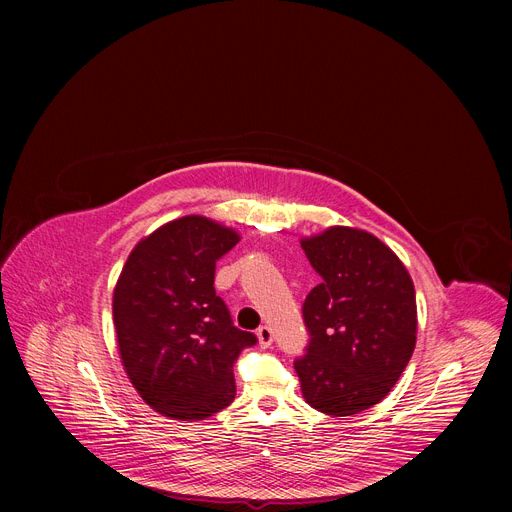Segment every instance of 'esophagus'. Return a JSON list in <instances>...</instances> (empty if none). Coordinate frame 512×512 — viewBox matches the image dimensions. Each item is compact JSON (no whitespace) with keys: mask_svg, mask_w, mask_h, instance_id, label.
Returning a JSON list of instances; mask_svg holds the SVG:
<instances>
[{"mask_svg":"<svg viewBox=\"0 0 512 512\" xmlns=\"http://www.w3.org/2000/svg\"><path fill=\"white\" fill-rule=\"evenodd\" d=\"M257 338H259V344L263 348H267V346L272 344V340H274V332H272L270 326H259L257 328Z\"/></svg>","mask_w":512,"mask_h":512,"instance_id":"obj_1","label":"esophagus"}]
</instances>
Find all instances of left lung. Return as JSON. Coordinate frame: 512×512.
Instances as JSON below:
<instances>
[{"label": "left lung", "instance_id": "1", "mask_svg": "<svg viewBox=\"0 0 512 512\" xmlns=\"http://www.w3.org/2000/svg\"><path fill=\"white\" fill-rule=\"evenodd\" d=\"M301 247L321 282L307 294L303 398L326 415H357L392 390L417 340L415 286L380 238L334 226Z\"/></svg>", "mask_w": 512, "mask_h": 512}]
</instances>
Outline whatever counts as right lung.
<instances>
[{
  "label": "right lung",
  "mask_w": 512,
  "mask_h": 512,
  "mask_svg": "<svg viewBox=\"0 0 512 512\" xmlns=\"http://www.w3.org/2000/svg\"><path fill=\"white\" fill-rule=\"evenodd\" d=\"M238 234L203 215H184L143 238L114 288L122 365L147 405L199 421L236 396L234 363L257 336L232 324L215 294V263Z\"/></svg>",
  "instance_id": "right-lung-1"
}]
</instances>
